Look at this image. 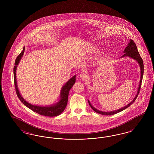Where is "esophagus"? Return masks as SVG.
I'll list each match as a JSON object with an SVG mask.
<instances>
[{
    "mask_svg": "<svg viewBox=\"0 0 154 154\" xmlns=\"http://www.w3.org/2000/svg\"><path fill=\"white\" fill-rule=\"evenodd\" d=\"M80 78L82 80H86L88 79V75L86 73H82L80 74Z\"/></svg>",
    "mask_w": 154,
    "mask_h": 154,
    "instance_id": "1",
    "label": "esophagus"
}]
</instances>
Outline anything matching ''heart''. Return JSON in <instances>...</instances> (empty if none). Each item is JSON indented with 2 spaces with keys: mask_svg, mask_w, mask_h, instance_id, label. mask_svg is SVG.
<instances>
[{
  "mask_svg": "<svg viewBox=\"0 0 154 154\" xmlns=\"http://www.w3.org/2000/svg\"><path fill=\"white\" fill-rule=\"evenodd\" d=\"M96 51V49L94 46H90L89 47L87 50L85 52V54L87 55H91L94 54Z\"/></svg>",
  "mask_w": 154,
  "mask_h": 154,
  "instance_id": "b5f03b06",
  "label": "heart"
}]
</instances>
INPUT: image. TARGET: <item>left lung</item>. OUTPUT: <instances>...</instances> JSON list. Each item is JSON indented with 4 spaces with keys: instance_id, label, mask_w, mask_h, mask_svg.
I'll list each match as a JSON object with an SVG mask.
<instances>
[{
    "instance_id": "obj_1",
    "label": "left lung",
    "mask_w": 154,
    "mask_h": 154,
    "mask_svg": "<svg viewBox=\"0 0 154 154\" xmlns=\"http://www.w3.org/2000/svg\"><path fill=\"white\" fill-rule=\"evenodd\" d=\"M124 54L121 58H123V57H130L131 58L134 59L135 60H136L137 62V63H139V65L140 68V80L139 85V87L137 89V94L136 95V96L134 97V98L133 99V100L131 102L128 104L126 106H125L124 107L121 108L118 110L112 111H110V112H104V111H100V110H97L94 107H93V106L91 104V103H90L89 100H88L89 104L90 105L91 107L97 113L100 114L102 115H105V116H111V115H114L115 114H117L118 112H119L124 110L125 109H127L128 107H129L132 104V103L135 101V100L136 99L137 96L139 95L140 90V88H141V82H142V80H143V73H144V65H143V59L141 58L139 51L137 50V46L135 44V43L132 40V39H131L129 40V42L128 44V46L126 47V48L124 50Z\"/></svg>"
}]
</instances>
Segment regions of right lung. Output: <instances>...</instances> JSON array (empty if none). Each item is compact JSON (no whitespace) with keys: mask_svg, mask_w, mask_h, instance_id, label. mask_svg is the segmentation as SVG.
I'll list each match as a JSON object with an SVG mask.
<instances>
[{"mask_svg":"<svg viewBox=\"0 0 154 154\" xmlns=\"http://www.w3.org/2000/svg\"><path fill=\"white\" fill-rule=\"evenodd\" d=\"M25 52V47L23 48L22 52L20 54V55L17 57L15 61V66H14V79L15 88L16 90V93L18 98L21 100V102L25 105L27 107H28L30 110L36 112V113L39 114L40 115L44 116L47 117H55L60 115L66 108L68 100V95L70 89L73 87L75 82V76L76 75H73L69 81H67L65 85L62 87L60 93L59 100L58 102L55 103L50 106H38L26 102L21 95L19 89L18 88V85L17 84V79H16V71L17 66L18 65L20 60L22 58Z\"/></svg>","mask_w":154,"mask_h":154,"instance_id":"obj_1","label":"right lung"}]
</instances>
